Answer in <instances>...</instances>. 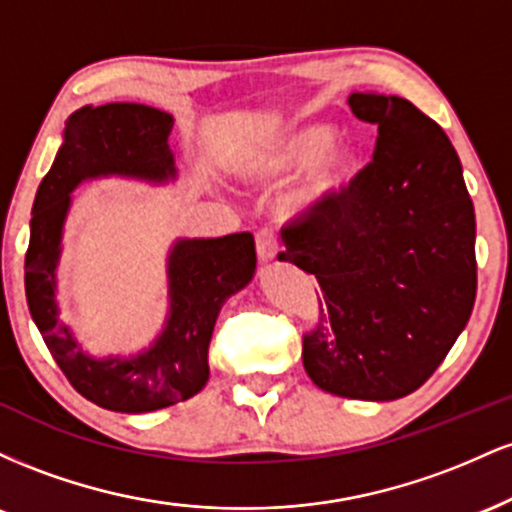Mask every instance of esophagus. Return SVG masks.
<instances>
[{
    "label": "esophagus",
    "instance_id": "esophagus-1",
    "mask_svg": "<svg viewBox=\"0 0 512 512\" xmlns=\"http://www.w3.org/2000/svg\"><path fill=\"white\" fill-rule=\"evenodd\" d=\"M257 255H260L262 262H272L279 257V240H276V233L272 228H262L257 233Z\"/></svg>",
    "mask_w": 512,
    "mask_h": 512
}]
</instances>
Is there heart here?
Wrapping results in <instances>:
<instances>
[{"instance_id": "b5f03b06", "label": "heart", "mask_w": 512, "mask_h": 512, "mask_svg": "<svg viewBox=\"0 0 512 512\" xmlns=\"http://www.w3.org/2000/svg\"><path fill=\"white\" fill-rule=\"evenodd\" d=\"M327 125H303L286 132L262 156V173L269 178H286L310 163L308 175L286 199V214L298 216L320 207L330 199L356 168V151L342 139H332Z\"/></svg>"}]
</instances>
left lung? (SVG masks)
<instances>
[{
    "instance_id": "1",
    "label": "left lung",
    "mask_w": 512,
    "mask_h": 512,
    "mask_svg": "<svg viewBox=\"0 0 512 512\" xmlns=\"http://www.w3.org/2000/svg\"><path fill=\"white\" fill-rule=\"evenodd\" d=\"M378 125L373 161L320 207L286 221L279 260L313 274L325 308L303 334L310 380L390 402L436 373L477 298V221L438 122L399 96L356 91Z\"/></svg>"
}]
</instances>
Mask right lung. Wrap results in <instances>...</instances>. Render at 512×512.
Returning a JSON list of instances; mask_svg holds the SVG:
<instances>
[{"instance_id":"obj_1","label":"right lung","mask_w":512,"mask_h":512,"mask_svg":"<svg viewBox=\"0 0 512 512\" xmlns=\"http://www.w3.org/2000/svg\"><path fill=\"white\" fill-rule=\"evenodd\" d=\"M173 117L139 103H105L76 110L64 144L38 187L26 250V301L43 342L72 387L88 402L122 414H142L185 402L209 380V342L231 293L255 272L250 233L180 240L170 252V317L166 332L132 361H96L57 320L55 267L69 192L81 180L120 173L146 180L175 175L168 134Z\"/></svg>"}]
</instances>
